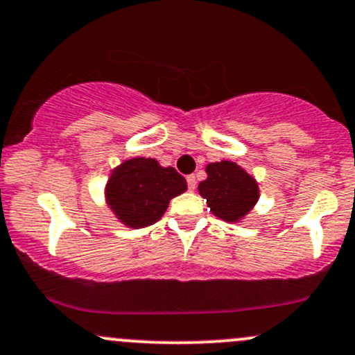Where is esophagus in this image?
<instances>
[{
	"label": "esophagus",
	"mask_w": 355,
	"mask_h": 355,
	"mask_svg": "<svg viewBox=\"0 0 355 355\" xmlns=\"http://www.w3.org/2000/svg\"><path fill=\"white\" fill-rule=\"evenodd\" d=\"M187 184H189V190H190V192H193V190L197 189V178H196V175H190V177H187Z\"/></svg>",
	"instance_id": "34e87169"
}]
</instances>
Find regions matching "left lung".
<instances>
[{"label":"left lung","mask_w":355,"mask_h":355,"mask_svg":"<svg viewBox=\"0 0 355 355\" xmlns=\"http://www.w3.org/2000/svg\"><path fill=\"white\" fill-rule=\"evenodd\" d=\"M207 180L200 182L198 192L220 219L234 222L246 216L258 202V185L241 166L232 162L210 163Z\"/></svg>","instance_id":"1"}]
</instances>
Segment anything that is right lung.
<instances>
[{"label":"right lung","mask_w":355,"mask_h":355,"mask_svg":"<svg viewBox=\"0 0 355 355\" xmlns=\"http://www.w3.org/2000/svg\"><path fill=\"white\" fill-rule=\"evenodd\" d=\"M185 190V178L175 168H163L153 158H135L114 170L106 197L123 224L139 229L162 219L171 198Z\"/></svg>","instance_id":"add662e5"}]
</instances>
